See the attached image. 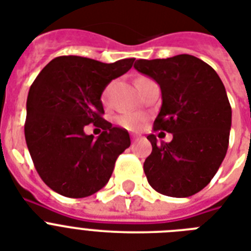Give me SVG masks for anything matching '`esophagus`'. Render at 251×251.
<instances>
[{
  "label": "esophagus",
  "mask_w": 251,
  "mask_h": 251,
  "mask_svg": "<svg viewBox=\"0 0 251 251\" xmlns=\"http://www.w3.org/2000/svg\"><path fill=\"white\" fill-rule=\"evenodd\" d=\"M138 139H139V137H138V135H135V134H133V135H131V141L133 142H137Z\"/></svg>",
  "instance_id": "34e87169"
}]
</instances>
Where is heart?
Masks as SVG:
<instances>
[{
	"label": "heart",
	"mask_w": 251,
	"mask_h": 251,
	"mask_svg": "<svg viewBox=\"0 0 251 251\" xmlns=\"http://www.w3.org/2000/svg\"><path fill=\"white\" fill-rule=\"evenodd\" d=\"M141 79V78H139ZM109 90L110 87H105V90L102 91V95H101V101L104 104L108 102V99H109ZM117 122L120 124L121 126H124L125 129H129V130H137L139 129L143 124V116L141 114H137V113H129V114H122L120 116L117 120Z\"/></svg>",
	"instance_id": "obj_1"
}]
</instances>
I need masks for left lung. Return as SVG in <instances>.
Here are the masks:
<instances>
[{
  "label": "left lung",
  "instance_id": "obj_1",
  "mask_svg": "<svg viewBox=\"0 0 251 251\" xmlns=\"http://www.w3.org/2000/svg\"><path fill=\"white\" fill-rule=\"evenodd\" d=\"M134 68L156 80L160 112L153 130L173 134L169 143L153 134L146 159L147 181L160 194L185 198L206 187L216 175L229 145L232 108L226 87L214 69L190 54L137 60Z\"/></svg>",
  "mask_w": 251,
  "mask_h": 251
}]
</instances>
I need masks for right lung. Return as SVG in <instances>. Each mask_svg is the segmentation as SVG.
Returning <instances> with one entry per match:
<instances>
[{"mask_svg": "<svg viewBox=\"0 0 251 251\" xmlns=\"http://www.w3.org/2000/svg\"><path fill=\"white\" fill-rule=\"evenodd\" d=\"M135 58L104 64L79 56L52 60L33 80L27 98L25 143L41 179L69 198L95 194L109 181L129 133L102 118L106 84L129 72ZM103 133L94 140L84 126Z\"/></svg>", "mask_w": 251, "mask_h": 251, "instance_id": "1", "label": "right lung"}]
</instances>
